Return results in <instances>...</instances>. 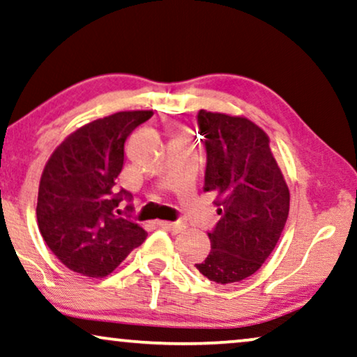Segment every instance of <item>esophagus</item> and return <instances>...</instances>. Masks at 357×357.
Here are the masks:
<instances>
[{
	"label": "esophagus",
	"mask_w": 357,
	"mask_h": 357,
	"mask_svg": "<svg viewBox=\"0 0 357 357\" xmlns=\"http://www.w3.org/2000/svg\"><path fill=\"white\" fill-rule=\"evenodd\" d=\"M158 225L161 227V229L167 230L169 234H174V235L182 234V231H183L185 229H187V225L182 224V222H167V220H159V222H158Z\"/></svg>",
	"instance_id": "1"
}]
</instances>
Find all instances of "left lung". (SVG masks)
Returning a JSON list of instances; mask_svg holds the SVG:
<instances>
[{
  "mask_svg": "<svg viewBox=\"0 0 357 357\" xmlns=\"http://www.w3.org/2000/svg\"><path fill=\"white\" fill-rule=\"evenodd\" d=\"M204 191L215 195L220 220L208 234L211 252L196 268L211 282L251 277L271 256L285 229L290 190L268 146L267 133L245 116L201 109Z\"/></svg>",
  "mask_w": 357,
  "mask_h": 357,
  "instance_id": "obj_1",
  "label": "left lung"
}]
</instances>
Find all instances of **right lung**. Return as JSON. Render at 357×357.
<instances>
[{
  "label": "right lung",
  "instance_id": "add662e5",
  "mask_svg": "<svg viewBox=\"0 0 357 357\" xmlns=\"http://www.w3.org/2000/svg\"><path fill=\"white\" fill-rule=\"evenodd\" d=\"M153 111H122L72 132L54 149L38 187L40 234L63 264L85 277L102 278L146 240L135 222L116 217L126 190L116 193L127 137ZM132 209V206H128Z\"/></svg>",
  "mask_w": 357,
  "mask_h": 357
}]
</instances>
